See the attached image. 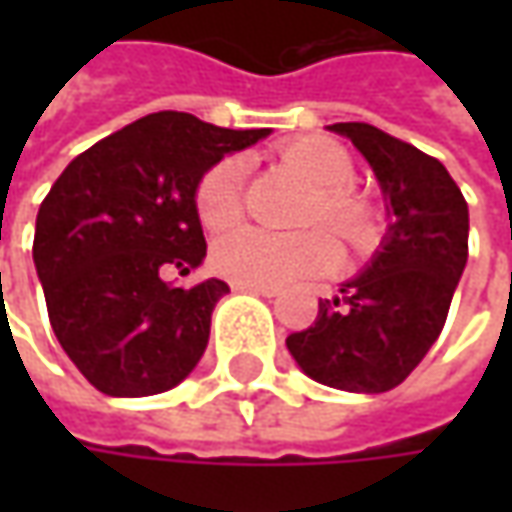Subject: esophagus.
I'll return each mask as SVG.
<instances>
[{"label": "esophagus", "mask_w": 512, "mask_h": 512, "mask_svg": "<svg viewBox=\"0 0 512 512\" xmlns=\"http://www.w3.org/2000/svg\"><path fill=\"white\" fill-rule=\"evenodd\" d=\"M233 290H245V293H256V296H265V299H273L276 290L273 287H250V285H233Z\"/></svg>", "instance_id": "34e87169"}]
</instances>
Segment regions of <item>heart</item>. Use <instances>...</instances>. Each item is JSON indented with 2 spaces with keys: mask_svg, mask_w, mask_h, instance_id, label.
<instances>
[{
  "mask_svg": "<svg viewBox=\"0 0 512 512\" xmlns=\"http://www.w3.org/2000/svg\"><path fill=\"white\" fill-rule=\"evenodd\" d=\"M285 162L316 187V205L307 225H325L333 236L353 247L373 239L376 213L367 199L350 193L356 165L350 153L325 136H305L285 148ZM245 173L242 156H225L205 170L196 185V213L207 230H225L239 222L245 205ZM213 270L236 285L285 287L299 279H319L339 267V247L325 233L279 236L259 227H239L225 233L210 253Z\"/></svg>",
  "mask_w": 512,
  "mask_h": 512,
  "instance_id": "heart-1",
  "label": "heart"
}]
</instances>
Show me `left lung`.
<instances>
[{
    "label": "left lung",
    "instance_id": "8db88e82",
    "mask_svg": "<svg viewBox=\"0 0 512 512\" xmlns=\"http://www.w3.org/2000/svg\"><path fill=\"white\" fill-rule=\"evenodd\" d=\"M382 185L390 225L370 265L319 302L316 322L287 336L310 379L384 393L402 384L442 333L467 265V202L439 159L367 122H336Z\"/></svg>",
    "mask_w": 512,
    "mask_h": 512
}]
</instances>
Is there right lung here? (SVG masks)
Wrapping results in <instances>:
<instances>
[{"instance_id":"obj_1","label":"right lung","mask_w":512,"mask_h":512,"mask_svg":"<svg viewBox=\"0 0 512 512\" xmlns=\"http://www.w3.org/2000/svg\"><path fill=\"white\" fill-rule=\"evenodd\" d=\"M267 136L159 110L79 153L36 216L33 262L50 327L70 362L108 396L165 393L199 364L210 313L230 287H173L207 245L196 185L225 153Z\"/></svg>"}]
</instances>
